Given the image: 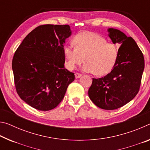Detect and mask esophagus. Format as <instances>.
I'll use <instances>...</instances> for the list:
<instances>
[{"instance_id":"1","label":"esophagus","mask_w":150,"mask_h":150,"mask_svg":"<svg viewBox=\"0 0 150 150\" xmlns=\"http://www.w3.org/2000/svg\"><path fill=\"white\" fill-rule=\"evenodd\" d=\"M75 76L76 79H78V78H79V77H81L82 75L81 74V73H75Z\"/></svg>"}]
</instances>
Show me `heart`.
Wrapping results in <instances>:
<instances>
[{"instance_id": "1", "label": "heart", "mask_w": 150, "mask_h": 150, "mask_svg": "<svg viewBox=\"0 0 150 150\" xmlns=\"http://www.w3.org/2000/svg\"><path fill=\"white\" fill-rule=\"evenodd\" d=\"M72 46L63 49L66 65L74 69L84 61L83 70L104 75L112 70L118 57L119 51L115 44L107 42L105 38L93 32L81 33L74 37Z\"/></svg>"}]
</instances>
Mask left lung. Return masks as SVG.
<instances>
[{
  "mask_svg": "<svg viewBox=\"0 0 150 150\" xmlns=\"http://www.w3.org/2000/svg\"><path fill=\"white\" fill-rule=\"evenodd\" d=\"M108 30L113 43L121 45L117 61L105 77L93 78L88 94L98 108L113 110L129 103L137 94L145 63L143 53L133 38L115 28Z\"/></svg>",
  "mask_w": 150,
  "mask_h": 150,
  "instance_id": "obj_1",
  "label": "left lung"
}]
</instances>
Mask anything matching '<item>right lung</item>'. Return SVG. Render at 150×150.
<instances>
[{"label":"right lung","mask_w":150,"mask_h":150,"mask_svg":"<svg viewBox=\"0 0 150 150\" xmlns=\"http://www.w3.org/2000/svg\"><path fill=\"white\" fill-rule=\"evenodd\" d=\"M71 35L68 25H40L28 33L12 61L16 92L41 111L55 108L75 75L64 67L63 44Z\"/></svg>","instance_id":"right-lung-1"}]
</instances>
